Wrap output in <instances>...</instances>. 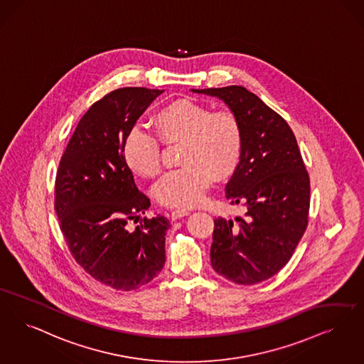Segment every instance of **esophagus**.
Listing matches in <instances>:
<instances>
[{
    "label": "esophagus",
    "instance_id": "34e87169",
    "mask_svg": "<svg viewBox=\"0 0 364 364\" xmlns=\"http://www.w3.org/2000/svg\"><path fill=\"white\" fill-rule=\"evenodd\" d=\"M187 215H189L188 210L177 208V210H173V211H172V215H171V217H172L173 220H176V219L183 218V217H187Z\"/></svg>",
    "mask_w": 364,
    "mask_h": 364
}]
</instances>
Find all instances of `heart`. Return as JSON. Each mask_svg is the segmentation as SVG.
I'll return each instance as SVG.
<instances>
[{"mask_svg":"<svg viewBox=\"0 0 364 364\" xmlns=\"http://www.w3.org/2000/svg\"><path fill=\"white\" fill-rule=\"evenodd\" d=\"M151 123L161 141L181 142V168L161 177L153 188L156 200L166 207H193L203 200L213 177L233 173L242 149V129L230 111H217L203 102L178 99L162 107ZM122 154L131 172L153 177L160 172L159 141L132 127L124 136Z\"/></svg>","mask_w":364,"mask_h":364,"instance_id":"1","label":"heart"}]
</instances>
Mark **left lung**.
Listing matches in <instances>:
<instances>
[{
  "label": "left lung",
  "mask_w": 364,
  "mask_h": 364,
  "mask_svg": "<svg viewBox=\"0 0 364 364\" xmlns=\"http://www.w3.org/2000/svg\"><path fill=\"white\" fill-rule=\"evenodd\" d=\"M217 97L242 129L240 162L226 199L247 208L244 218L214 220L211 265L237 284H256L277 274L305 233L310 180L287 122L247 87L191 89Z\"/></svg>",
  "instance_id": "left-lung-1"
}]
</instances>
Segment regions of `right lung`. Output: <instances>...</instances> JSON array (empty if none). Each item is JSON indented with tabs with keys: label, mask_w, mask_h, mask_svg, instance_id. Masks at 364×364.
<instances>
[{
	"label": "right lung",
	"mask_w": 364,
	"mask_h": 364,
	"mask_svg": "<svg viewBox=\"0 0 364 364\" xmlns=\"http://www.w3.org/2000/svg\"><path fill=\"white\" fill-rule=\"evenodd\" d=\"M164 90L120 87L78 122L59 162L55 211L75 262L115 290L139 289L165 264V217L141 218L150 200L122 154L124 136Z\"/></svg>",
	"instance_id": "add662e5"
}]
</instances>
